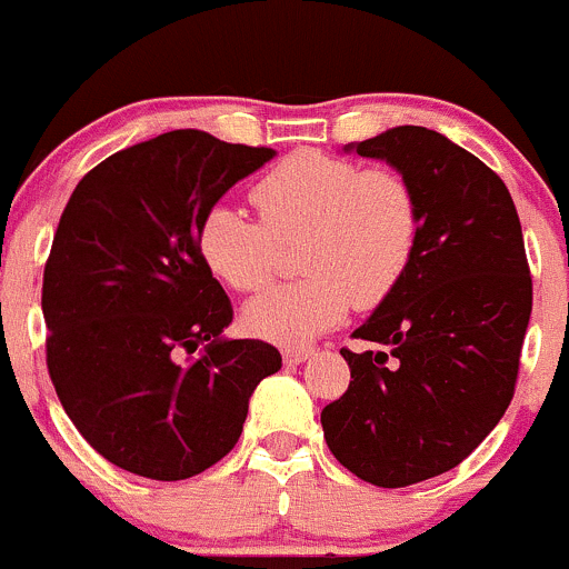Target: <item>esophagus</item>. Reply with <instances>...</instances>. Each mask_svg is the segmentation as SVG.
Segmentation results:
<instances>
[{"instance_id":"obj_1","label":"esophagus","mask_w":569,"mask_h":569,"mask_svg":"<svg viewBox=\"0 0 569 569\" xmlns=\"http://www.w3.org/2000/svg\"><path fill=\"white\" fill-rule=\"evenodd\" d=\"M312 353L315 350L307 348V345H287V348H282L287 365H301V361H307Z\"/></svg>"}]
</instances>
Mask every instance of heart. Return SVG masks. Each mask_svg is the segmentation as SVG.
<instances>
[{"instance_id":"b5f03b06","label":"heart","mask_w":569,"mask_h":569,"mask_svg":"<svg viewBox=\"0 0 569 569\" xmlns=\"http://www.w3.org/2000/svg\"><path fill=\"white\" fill-rule=\"evenodd\" d=\"M251 202L260 219L213 204L197 243L210 273L238 292L271 284L282 246L298 243V271L307 277L254 298L243 312L251 333L279 345L309 342L350 303L378 307L419 249L421 204L397 169L298 150L257 180Z\"/></svg>"}]
</instances>
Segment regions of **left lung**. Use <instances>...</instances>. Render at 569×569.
Listing matches in <instances>:
<instances>
[{
    "mask_svg": "<svg viewBox=\"0 0 569 569\" xmlns=\"http://www.w3.org/2000/svg\"><path fill=\"white\" fill-rule=\"evenodd\" d=\"M406 174L421 238L406 279L342 348L350 386L320 413L350 473L406 488L460 466L509 408L531 318L518 210L488 163L421 126L350 144Z\"/></svg>",
    "mask_w": 569,
    "mask_h": 569,
    "instance_id": "1",
    "label": "left lung"
}]
</instances>
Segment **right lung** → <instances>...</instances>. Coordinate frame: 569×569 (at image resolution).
<instances>
[{"instance_id":"add662e5","label":"right lung","mask_w":569,"mask_h":569,"mask_svg":"<svg viewBox=\"0 0 569 569\" xmlns=\"http://www.w3.org/2000/svg\"><path fill=\"white\" fill-rule=\"evenodd\" d=\"M273 158L204 131L120 150L79 180L43 271L46 367L101 458L174 482L238 443L249 397L282 356L221 339L232 303L199 254V221Z\"/></svg>"}]
</instances>
